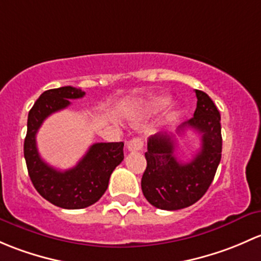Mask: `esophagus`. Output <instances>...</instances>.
<instances>
[{"label": "esophagus", "instance_id": "esophagus-1", "mask_svg": "<svg viewBox=\"0 0 261 261\" xmlns=\"http://www.w3.org/2000/svg\"><path fill=\"white\" fill-rule=\"evenodd\" d=\"M143 146L144 143L142 138H134L127 143V148L129 152H138V150L143 148Z\"/></svg>", "mask_w": 261, "mask_h": 261}]
</instances>
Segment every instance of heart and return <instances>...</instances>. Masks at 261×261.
<instances>
[{
  "label": "heart",
  "mask_w": 261,
  "mask_h": 261,
  "mask_svg": "<svg viewBox=\"0 0 261 261\" xmlns=\"http://www.w3.org/2000/svg\"><path fill=\"white\" fill-rule=\"evenodd\" d=\"M170 103H171V98L168 95L155 96V98H153L152 100L147 104L144 112H146L147 114H153V113H157L162 111V109H165Z\"/></svg>",
  "instance_id": "1"
}]
</instances>
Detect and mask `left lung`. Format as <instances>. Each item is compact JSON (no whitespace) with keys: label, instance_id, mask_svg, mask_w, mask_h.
<instances>
[{"label":"left lung","instance_id":"1","mask_svg":"<svg viewBox=\"0 0 261 261\" xmlns=\"http://www.w3.org/2000/svg\"><path fill=\"white\" fill-rule=\"evenodd\" d=\"M197 107L193 118L178 128H191L201 136V149L190 162L174 155L176 141L170 134L158 133L147 143V168L142 176V191L147 201L161 210H181L197 202L212 184L221 161V117L210 96L195 90Z\"/></svg>","mask_w":261,"mask_h":261}]
</instances>
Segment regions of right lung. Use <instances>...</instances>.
I'll use <instances>...</instances> for the list:
<instances>
[{"label": "right lung", "instance_id": "right-lung-1", "mask_svg": "<svg viewBox=\"0 0 261 261\" xmlns=\"http://www.w3.org/2000/svg\"><path fill=\"white\" fill-rule=\"evenodd\" d=\"M84 95V91L74 87L44 91L29 112L28 133L23 143V155L35 189L53 205L69 210L95 203L108 189L112 172L124 158V143L112 142L93 144L70 170L59 171L41 160L36 146L39 128L50 114L70 106V99Z\"/></svg>", "mask_w": 261, "mask_h": 261}]
</instances>
